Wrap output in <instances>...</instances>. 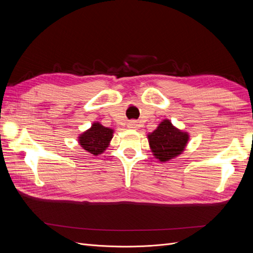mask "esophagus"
I'll return each instance as SVG.
<instances>
[{
	"label": "esophagus",
	"mask_w": 253,
	"mask_h": 253,
	"mask_svg": "<svg viewBox=\"0 0 253 253\" xmlns=\"http://www.w3.org/2000/svg\"><path fill=\"white\" fill-rule=\"evenodd\" d=\"M137 126H138V122H137L136 120L128 121V124H127V127H128V128L134 129V128H137Z\"/></svg>",
	"instance_id": "1"
}]
</instances>
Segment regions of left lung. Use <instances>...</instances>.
<instances>
[{
  "label": "left lung",
  "mask_w": 253,
  "mask_h": 253,
  "mask_svg": "<svg viewBox=\"0 0 253 253\" xmlns=\"http://www.w3.org/2000/svg\"><path fill=\"white\" fill-rule=\"evenodd\" d=\"M148 137L153 155L160 162H168L181 154L189 139V135L186 132L174 127L167 119Z\"/></svg>",
  "instance_id": "obj_1"
}]
</instances>
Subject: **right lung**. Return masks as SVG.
Returning a JSON list of instances; mask_svg holds the SVG:
<instances>
[{"label":"right lung","mask_w":253,"mask_h":253,"mask_svg":"<svg viewBox=\"0 0 253 253\" xmlns=\"http://www.w3.org/2000/svg\"><path fill=\"white\" fill-rule=\"evenodd\" d=\"M112 138L113 129L96 122L86 132L80 135L79 143L85 151L91 153L93 155H99L109 147Z\"/></svg>","instance_id":"add662e5"}]
</instances>
